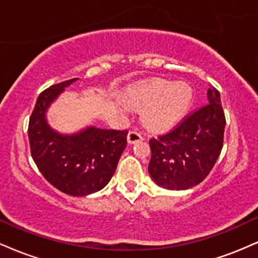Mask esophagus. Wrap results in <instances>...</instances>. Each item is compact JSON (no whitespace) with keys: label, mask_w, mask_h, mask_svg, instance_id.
Segmentation results:
<instances>
[{"label":"esophagus","mask_w":258,"mask_h":258,"mask_svg":"<svg viewBox=\"0 0 258 258\" xmlns=\"http://www.w3.org/2000/svg\"><path fill=\"white\" fill-rule=\"evenodd\" d=\"M141 141H143V137H142L141 133L137 131H131L128 133V136H127V142H128L130 144H135Z\"/></svg>","instance_id":"esophagus-1"}]
</instances>
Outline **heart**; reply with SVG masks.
Instances as JSON below:
<instances>
[{"label":"heart","instance_id":"heart-1","mask_svg":"<svg viewBox=\"0 0 258 258\" xmlns=\"http://www.w3.org/2000/svg\"><path fill=\"white\" fill-rule=\"evenodd\" d=\"M193 88L184 82L159 81L132 92L128 105L143 111V123L153 131H165L178 123L193 103Z\"/></svg>","mask_w":258,"mask_h":258}]
</instances>
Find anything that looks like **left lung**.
Returning <instances> with one entry per match:
<instances>
[{"instance_id":"obj_1","label":"left lung","mask_w":258,"mask_h":258,"mask_svg":"<svg viewBox=\"0 0 258 258\" xmlns=\"http://www.w3.org/2000/svg\"><path fill=\"white\" fill-rule=\"evenodd\" d=\"M206 104L176 128L149 141L150 177L170 190H185L203 182L215 166L223 147L226 117L220 92L207 91Z\"/></svg>"}]
</instances>
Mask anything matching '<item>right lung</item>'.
Masks as SVG:
<instances>
[{
    "instance_id": "add662e5",
    "label": "right lung",
    "mask_w": 258,
    "mask_h": 258,
    "mask_svg": "<svg viewBox=\"0 0 258 258\" xmlns=\"http://www.w3.org/2000/svg\"><path fill=\"white\" fill-rule=\"evenodd\" d=\"M78 79L53 85L38 96L29 121V142L35 164L58 190L86 197L108 184L127 144V131L88 126L72 135L53 130L47 121L51 104Z\"/></svg>"
}]
</instances>
